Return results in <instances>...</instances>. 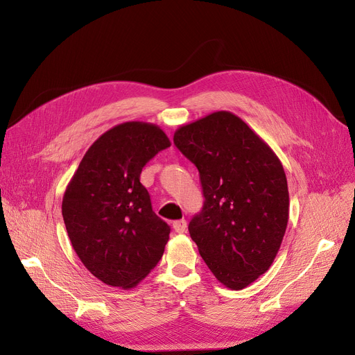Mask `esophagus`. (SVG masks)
Segmentation results:
<instances>
[{
	"label": "esophagus",
	"instance_id": "1",
	"mask_svg": "<svg viewBox=\"0 0 355 355\" xmlns=\"http://www.w3.org/2000/svg\"><path fill=\"white\" fill-rule=\"evenodd\" d=\"M173 227L175 230V233H184L185 230H187V221H185L184 218L182 220H177L173 223Z\"/></svg>",
	"mask_w": 355,
	"mask_h": 355
}]
</instances>
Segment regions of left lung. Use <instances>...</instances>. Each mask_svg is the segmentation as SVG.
<instances>
[{"label": "left lung", "instance_id": "8db88e82", "mask_svg": "<svg viewBox=\"0 0 355 355\" xmlns=\"http://www.w3.org/2000/svg\"><path fill=\"white\" fill-rule=\"evenodd\" d=\"M174 144L198 168L206 198L190 236L217 281L243 289L269 270L282 245L289 218L284 165L229 110L180 126Z\"/></svg>", "mask_w": 355, "mask_h": 355}]
</instances>
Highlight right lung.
Instances as JSON below:
<instances>
[{
  "label": "right lung",
  "instance_id": "add662e5",
  "mask_svg": "<svg viewBox=\"0 0 355 355\" xmlns=\"http://www.w3.org/2000/svg\"><path fill=\"white\" fill-rule=\"evenodd\" d=\"M170 145L155 123H119L90 145L67 184L62 214L71 246L106 285L135 288L164 254L170 227L153 211L139 175Z\"/></svg>",
  "mask_w": 355,
  "mask_h": 355
}]
</instances>
